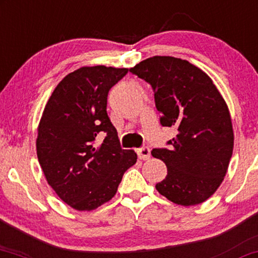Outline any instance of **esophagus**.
<instances>
[{"label": "esophagus", "mask_w": 258, "mask_h": 258, "mask_svg": "<svg viewBox=\"0 0 258 258\" xmlns=\"http://www.w3.org/2000/svg\"><path fill=\"white\" fill-rule=\"evenodd\" d=\"M138 157L140 159H143V161H146V159L150 158V156H151V153H150V149L148 146H143V148L138 149Z\"/></svg>", "instance_id": "1"}]
</instances>
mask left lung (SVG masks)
<instances>
[{
  "mask_svg": "<svg viewBox=\"0 0 258 258\" xmlns=\"http://www.w3.org/2000/svg\"><path fill=\"white\" fill-rule=\"evenodd\" d=\"M155 93L162 126H175L169 149H153L168 175L156 184L174 204L193 206L214 194L233 151V130L226 102L207 74L187 60L155 56L130 69Z\"/></svg>",
  "mask_w": 258,
  "mask_h": 258,
  "instance_id": "left-lung-1",
  "label": "left lung"
}]
</instances>
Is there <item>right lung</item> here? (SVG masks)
I'll return each mask as SVG.
<instances>
[{
  "mask_svg": "<svg viewBox=\"0 0 258 258\" xmlns=\"http://www.w3.org/2000/svg\"><path fill=\"white\" fill-rule=\"evenodd\" d=\"M128 69L84 67L67 75L53 90L38 127L37 155L47 183L77 211L109 201L125 171L137 162L120 146L107 114V96ZM105 137L99 144L98 137Z\"/></svg>",
  "mask_w": 258,
  "mask_h": 258,
  "instance_id": "add662e5",
  "label": "right lung"
}]
</instances>
